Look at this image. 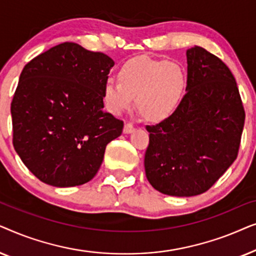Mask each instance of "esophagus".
<instances>
[{"instance_id": "obj_1", "label": "esophagus", "mask_w": 256, "mask_h": 256, "mask_svg": "<svg viewBox=\"0 0 256 256\" xmlns=\"http://www.w3.org/2000/svg\"><path fill=\"white\" fill-rule=\"evenodd\" d=\"M135 130V126L132 124V122H128V124H124V132L126 134H129V132H132Z\"/></svg>"}]
</instances>
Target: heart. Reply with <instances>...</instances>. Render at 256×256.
<instances>
[{"label":"heart","instance_id":"1","mask_svg":"<svg viewBox=\"0 0 256 256\" xmlns=\"http://www.w3.org/2000/svg\"><path fill=\"white\" fill-rule=\"evenodd\" d=\"M118 82L104 85L107 110L120 115L132 107L135 99L138 113L152 122L166 120L178 110L185 88V74L180 65L150 57L126 62L118 70Z\"/></svg>","mask_w":256,"mask_h":256}]
</instances>
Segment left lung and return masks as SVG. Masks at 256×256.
Masks as SVG:
<instances>
[{"label":"left lung","mask_w":256,"mask_h":256,"mask_svg":"<svg viewBox=\"0 0 256 256\" xmlns=\"http://www.w3.org/2000/svg\"><path fill=\"white\" fill-rule=\"evenodd\" d=\"M186 93L170 118L146 126V176L164 194H204L232 166L244 124L242 100L230 70L200 46L186 51Z\"/></svg>","instance_id":"8db88e82"}]
</instances>
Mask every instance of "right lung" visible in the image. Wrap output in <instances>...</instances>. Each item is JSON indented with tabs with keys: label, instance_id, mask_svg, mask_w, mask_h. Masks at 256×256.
<instances>
[{
	"label": "right lung",
	"instance_id": "obj_1",
	"mask_svg": "<svg viewBox=\"0 0 256 256\" xmlns=\"http://www.w3.org/2000/svg\"><path fill=\"white\" fill-rule=\"evenodd\" d=\"M114 66L102 52L65 42L24 66L12 101V144L26 166L52 186L85 184L124 121L104 108Z\"/></svg>",
	"mask_w": 256,
	"mask_h": 256
}]
</instances>
